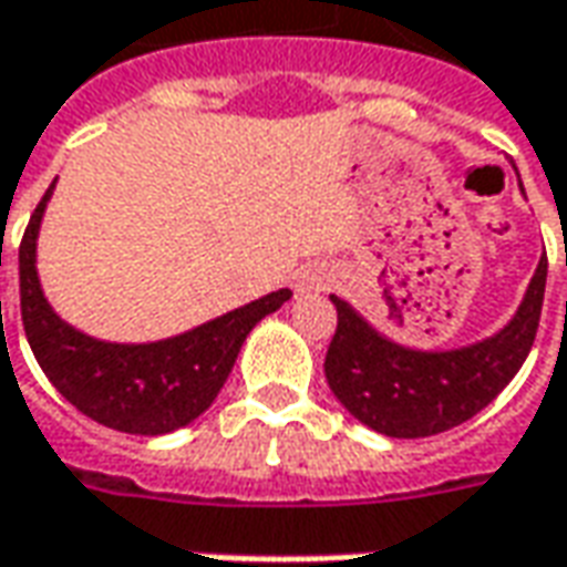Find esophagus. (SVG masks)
Segmentation results:
<instances>
[{"label":"esophagus","mask_w":567,"mask_h":567,"mask_svg":"<svg viewBox=\"0 0 567 567\" xmlns=\"http://www.w3.org/2000/svg\"><path fill=\"white\" fill-rule=\"evenodd\" d=\"M292 287L296 292H302V296H311V292H323L333 287V275L327 271V268H306V271H299L296 280H292Z\"/></svg>","instance_id":"esophagus-1"}]
</instances>
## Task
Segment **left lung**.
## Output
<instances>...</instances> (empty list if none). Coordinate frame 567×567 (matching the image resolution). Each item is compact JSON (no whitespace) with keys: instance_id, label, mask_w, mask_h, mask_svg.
<instances>
[{"instance_id":"8db88e82","label":"left lung","mask_w":567,"mask_h":567,"mask_svg":"<svg viewBox=\"0 0 567 567\" xmlns=\"http://www.w3.org/2000/svg\"><path fill=\"white\" fill-rule=\"evenodd\" d=\"M544 290L546 252L513 318L497 333L454 349L404 346L377 330L351 302L330 296L339 323L323 361L327 382L339 404L380 435L425 439L447 432L485 410L525 364Z\"/></svg>"}]
</instances>
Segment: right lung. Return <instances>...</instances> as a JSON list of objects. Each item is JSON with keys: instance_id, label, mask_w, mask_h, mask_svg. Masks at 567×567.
I'll return each mask as SVG.
<instances>
[{"instance_id": "1", "label": "right lung", "mask_w": 567, "mask_h": 567, "mask_svg": "<svg viewBox=\"0 0 567 567\" xmlns=\"http://www.w3.org/2000/svg\"><path fill=\"white\" fill-rule=\"evenodd\" d=\"M54 182L30 216L18 256L23 330L42 373L80 413L116 432L166 435L194 423L221 392L252 327L290 302L292 292H268L249 306L154 342H111L82 333L54 311L39 280V228Z\"/></svg>"}]
</instances>
